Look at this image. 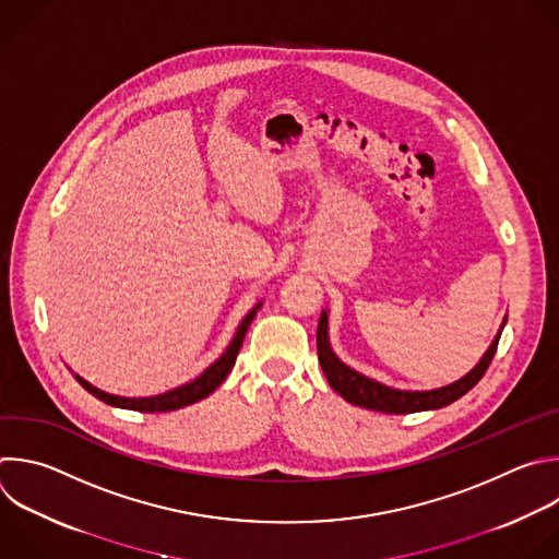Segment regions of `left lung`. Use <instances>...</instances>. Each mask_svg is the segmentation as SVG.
<instances>
[{"label": "left lung", "instance_id": "obj_1", "mask_svg": "<svg viewBox=\"0 0 559 559\" xmlns=\"http://www.w3.org/2000/svg\"><path fill=\"white\" fill-rule=\"evenodd\" d=\"M504 324H507V318L502 320L489 348L485 350V355L478 359V364L469 370V373H465L461 380H456L448 386H439V389H430V391L393 389L378 380H370V378L361 376L359 370L346 366L333 353L331 342H329V309H322L320 320H318V337H316L318 340V361L322 366V373H324L329 386L353 406H361V408L378 411V413H389V415L437 411V408H443V406L456 402L459 397H463L469 389H474L478 384V380L485 376L487 366L491 364V357L496 353V346H498Z\"/></svg>", "mask_w": 559, "mask_h": 559}]
</instances>
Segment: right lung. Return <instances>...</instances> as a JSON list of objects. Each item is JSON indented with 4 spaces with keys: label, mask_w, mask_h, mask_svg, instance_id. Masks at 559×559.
Returning <instances> with one entry per match:
<instances>
[{
    "label": "right lung",
    "mask_w": 559,
    "mask_h": 559,
    "mask_svg": "<svg viewBox=\"0 0 559 559\" xmlns=\"http://www.w3.org/2000/svg\"><path fill=\"white\" fill-rule=\"evenodd\" d=\"M263 300H259L248 313L246 318L241 320V324L237 326V333L233 337V342L226 346V350L204 370V373H200L195 380L186 382L177 389H170L166 393H159V395H151V397H122V395H114V393H105L100 389H96L94 384H90L87 380H83L79 373H74L76 382L87 391L92 393L96 400L114 406V408H124V411H138V413H170V411H177V408H183V406H191L204 397H209L230 373V368L235 366L237 361V355H239V348L243 344V337H246V331L250 326V322L254 320L257 311L261 309Z\"/></svg>",
    "instance_id": "right-lung-1"
}]
</instances>
